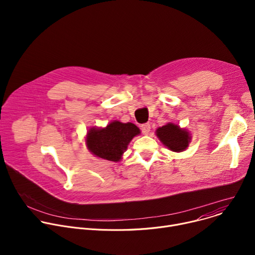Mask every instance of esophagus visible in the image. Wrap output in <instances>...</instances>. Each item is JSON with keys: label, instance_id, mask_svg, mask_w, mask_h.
<instances>
[{"label": "esophagus", "instance_id": "34e87169", "mask_svg": "<svg viewBox=\"0 0 255 255\" xmlns=\"http://www.w3.org/2000/svg\"><path fill=\"white\" fill-rule=\"evenodd\" d=\"M140 127H141V130H142V132H143L144 134H148V133H149V131H150V128H151L149 123L142 124Z\"/></svg>", "mask_w": 255, "mask_h": 255}]
</instances>
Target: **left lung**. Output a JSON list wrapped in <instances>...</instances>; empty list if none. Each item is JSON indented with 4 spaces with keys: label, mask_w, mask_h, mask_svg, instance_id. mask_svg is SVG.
Returning <instances> with one entry per match:
<instances>
[{
    "label": "left lung",
    "mask_w": 255,
    "mask_h": 255,
    "mask_svg": "<svg viewBox=\"0 0 255 255\" xmlns=\"http://www.w3.org/2000/svg\"><path fill=\"white\" fill-rule=\"evenodd\" d=\"M156 136L164 146L174 152L186 150L191 142V135L189 131L173 123H167L166 125L157 128Z\"/></svg>",
    "instance_id": "left-lung-1"
}]
</instances>
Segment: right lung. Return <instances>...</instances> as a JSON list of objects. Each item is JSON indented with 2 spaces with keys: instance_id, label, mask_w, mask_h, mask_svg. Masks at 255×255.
<instances>
[{
  "instance_id": "1",
  "label": "right lung",
  "mask_w": 255,
  "mask_h": 255,
  "mask_svg": "<svg viewBox=\"0 0 255 255\" xmlns=\"http://www.w3.org/2000/svg\"><path fill=\"white\" fill-rule=\"evenodd\" d=\"M139 128L133 123L113 121L105 128H91L87 133L88 149L97 157L110 161H120L128 144L136 135Z\"/></svg>"
}]
</instances>
